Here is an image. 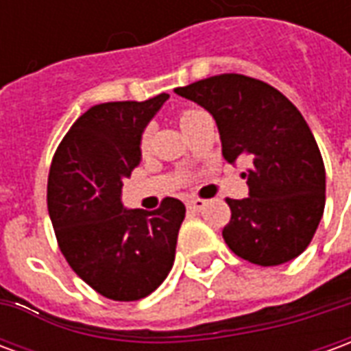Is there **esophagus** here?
<instances>
[{"instance_id": "34e87169", "label": "esophagus", "mask_w": 351, "mask_h": 351, "mask_svg": "<svg viewBox=\"0 0 351 351\" xmlns=\"http://www.w3.org/2000/svg\"><path fill=\"white\" fill-rule=\"evenodd\" d=\"M188 208L193 210V213H199V210L205 208V201H203V199H190V201H188Z\"/></svg>"}]
</instances>
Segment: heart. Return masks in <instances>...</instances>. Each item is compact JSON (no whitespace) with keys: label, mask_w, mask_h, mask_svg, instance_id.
I'll return each mask as SVG.
<instances>
[{"label":"heart","mask_w":351,"mask_h":351,"mask_svg":"<svg viewBox=\"0 0 351 351\" xmlns=\"http://www.w3.org/2000/svg\"><path fill=\"white\" fill-rule=\"evenodd\" d=\"M197 112L199 110H182V112L178 114V123H180V128H182L184 123L188 122V120H191V118L197 114ZM148 145H150V131H145V133H143V137H141V148L146 150Z\"/></svg>","instance_id":"obj_1"}]
</instances>
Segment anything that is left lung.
<instances>
[{
  "label": "left lung",
  "mask_w": 351,
  "mask_h": 351,
  "mask_svg": "<svg viewBox=\"0 0 351 351\" xmlns=\"http://www.w3.org/2000/svg\"><path fill=\"white\" fill-rule=\"evenodd\" d=\"M208 110L228 163L248 161L246 199H228L223 241L239 258L261 267L291 261L306 250L325 206V167L308 123L267 82L237 73L176 88Z\"/></svg>",
  "instance_id": "1"
}]
</instances>
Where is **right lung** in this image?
<instances>
[{
	"mask_svg": "<svg viewBox=\"0 0 351 351\" xmlns=\"http://www.w3.org/2000/svg\"><path fill=\"white\" fill-rule=\"evenodd\" d=\"M169 99L112 101L88 108L52 158L47 203L60 250L88 286L112 301H138L175 263L186 206L123 208L122 186L141 163V137Z\"/></svg>",
	"mask_w": 351,
	"mask_h": 351,
	"instance_id": "right-lung-1",
	"label": "right lung"
}]
</instances>
